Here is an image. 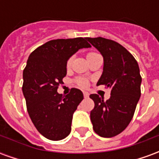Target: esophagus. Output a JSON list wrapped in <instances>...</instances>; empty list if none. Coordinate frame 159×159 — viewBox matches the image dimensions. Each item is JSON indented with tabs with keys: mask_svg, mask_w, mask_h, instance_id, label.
<instances>
[{
	"mask_svg": "<svg viewBox=\"0 0 159 159\" xmlns=\"http://www.w3.org/2000/svg\"><path fill=\"white\" fill-rule=\"evenodd\" d=\"M89 95V93H88V92H83V96H84V98H88Z\"/></svg>",
	"mask_w": 159,
	"mask_h": 159,
	"instance_id": "esophagus-1",
	"label": "esophagus"
}]
</instances>
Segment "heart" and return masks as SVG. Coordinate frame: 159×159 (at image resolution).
I'll list each match as a JSON object with an SVG mask.
<instances>
[{
    "label": "heart",
    "mask_w": 159,
    "mask_h": 159,
    "mask_svg": "<svg viewBox=\"0 0 159 159\" xmlns=\"http://www.w3.org/2000/svg\"><path fill=\"white\" fill-rule=\"evenodd\" d=\"M93 53H95V52H89L88 56L92 55ZM71 63H72V58H70L67 60V62H66V67L70 68V66H71ZM75 83L80 88H87V87L89 86V81L86 78H83V77H76V79H75Z\"/></svg>",
    "instance_id": "1"
}]
</instances>
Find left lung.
Instances as JSON below:
<instances>
[{
  "mask_svg": "<svg viewBox=\"0 0 159 159\" xmlns=\"http://www.w3.org/2000/svg\"><path fill=\"white\" fill-rule=\"evenodd\" d=\"M104 58L103 73L97 85L111 89L109 100L90 94L94 108L90 119L94 132L111 138L123 132L132 120L140 97L141 76L136 59L125 48L103 37L88 38Z\"/></svg>",
  "mask_w": 159,
  "mask_h": 159,
  "instance_id": "8db88e82",
  "label": "left lung"
}]
</instances>
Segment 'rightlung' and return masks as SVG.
I'll use <instances>...</instances> for the list:
<instances>
[{
	"label": "right lung",
	"mask_w": 159,
	"mask_h": 159,
	"mask_svg": "<svg viewBox=\"0 0 159 159\" xmlns=\"http://www.w3.org/2000/svg\"><path fill=\"white\" fill-rule=\"evenodd\" d=\"M88 37L56 39L46 42L29 56L23 71V93L27 111L40 134L51 140L69 135L74 111L83 100V92L71 89L63 96L57 92L66 76V62L83 48Z\"/></svg>",
	"instance_id": "1"
}]
</instances>
